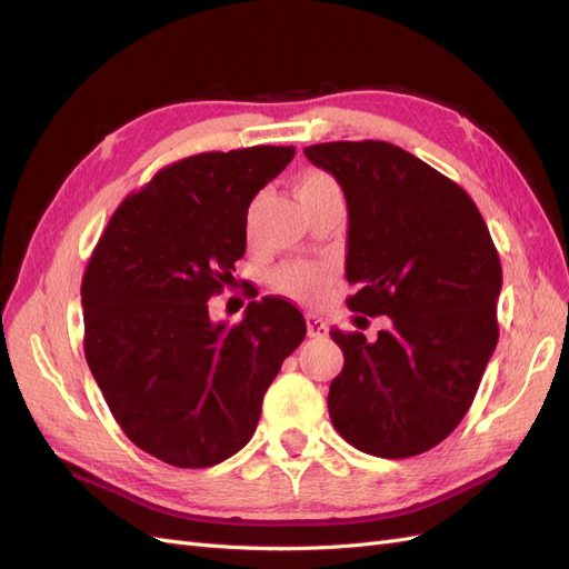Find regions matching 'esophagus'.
Masks as SVG:
<instances>
[{
    "mask_svg": "<svg viewBox=\"0 0 569 569\" xmlns=\"http://www.w3.org/2000/svg\"><path fill=\"white\" fill-rule=\"evenodd\" d=\"M306 330H308V337H313V339H325L327 335H330V327H327V322L313 313L306 316Z\"/></svg>",
    "mask_w": 569,
    "mask_h": 569,
    "instance_id": "obj_1",
    "label": "esophagus"
}]
</instances>
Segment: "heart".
Returning <instances> with one entry per match:
<instances>
[{
	"label": "heart",
	"instance_id": "obj_1",
	"mask_svg": "<svg viewBox=\"0 0 569 569\" xmlns=\"http://www.w3.org/2000/svg\"><path fill=\"white\" fill-rule=\"evenodd\" d=\"M332 194H341V189L332 176L322 173V170H308V173H303L299 182L301 201ZM325 282L327 270L313 263H289L278 272V278H274L278 289L295 299H313Z\"/></svg>",
	"mask_w": 569,
	"mask_h": 569
}]
</instances>
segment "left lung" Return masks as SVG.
Instances as JSON below:
<instances>
[{
  "label": "left lung",
  "instance_id": "left-lung-1",
  "mask_svg": "<svg viewBox=\"0 0 569 569\" xmlns=\"http://www.w3.org/2000/svg\"><path fill=\"white\" fill-rule=\"evenodd\" d=\"M303 153L347 197L349 308L391 318L375 341L330 332L343 353L327 396L332 425L377 458L425 453L468 412L498 341L503 272L487 222L462 187L401 147Z\"/></svg>",
  "mask_w": 569,
  "mask_h": 569
}]
</instances>
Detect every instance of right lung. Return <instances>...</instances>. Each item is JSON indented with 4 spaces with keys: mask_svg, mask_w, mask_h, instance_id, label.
I'll use <instances>...</instances> for the list:
<instances>
[{
    "mask_svg": "<svg viewBox=\"0 0 569 569\" xmlns=\"http://www.w3.org/2000/svg\"><path fill=\"white\" fill-rule=\"evenodd\" d=\"M295 147L209 151L159 170L118 206L84 270V358L126 437L176 468H211L253 437L263 396L306 337L266 297L242 322L209 299L247 251L249 203Z\"/></svg>",
    "mask_w": 569,
    "mask_h": 569,
    "instance_id": "obj_1",
    "label": "right lung"
}]
</instances>
